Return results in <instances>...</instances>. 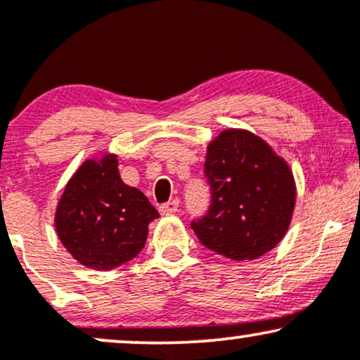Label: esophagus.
Masks as SVG:
<instances>
[{
	"instance_id": "1",
	"label": "esophagus",
	"mask_w": 360,
	"mask_h": 360,
	"mask_svg": "<svg viewBox=\"0 0 360 360\" xmlns=\"http://www.w3.org/2000/svg\"><path fill=\"white\" fill-rule=\"evenodd\" d=\"M177 206H179V201H177V200L167 201V203L159 206V212L162 214H172V213L177 212Z\"/></svg>"
}]
</instances>
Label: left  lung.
Wrapping results in <instances>:
<instances>
[{"label":"left lung","instance_id":"obj_1","mask_svg":"<svg viewBox=\"0 0 360 360\" xmlns=\"http://www.w3.org/2000/svg\"><path fill=\"white\" fill-rule=\"evenodd\" d=\"M205 176L212 205L191 229L206 249L255 260L286 235L296 203L288 162L252 131L226 128L208 143Z\"/></svg>","mask_w":360,"mask_h":360}]
</instances>
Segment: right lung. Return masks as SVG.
Returning <instances> with one entry per match:
<instances>
[{"instance_id": "add662e5", "label": "right lung", "mask_w": 360, "mask_h": 360, "mask_svg": "<svg viewBox=\"0 0 360 360\" xmlns=\"http://www.w3.org/2000/svg\"><path fill=\"white\" fill-rule=\"evenodd\" d=\"M159 217L140 189L125 184L115 154L88 159L65 184L56 210L62 245L89 269L110 271L143 249Z\"/></svg>"}]
</instances>
